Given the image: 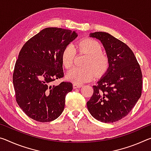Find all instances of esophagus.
<instances>
[{"mask_svg": "<svg viewBox=\"0 0 151 151\" xmlns=\"http://www.w3.org/2000/svg\"><path fill=\"white\" fill-rule=\"evenodd\" d=\"M82 85L81 84H78V83H73V88H80L82 87Z\"/></svg>", "mask_w": 151, "mask_h": 151, "instance_id": "esophagus-1", "label": "esophagus"}]
</instances>
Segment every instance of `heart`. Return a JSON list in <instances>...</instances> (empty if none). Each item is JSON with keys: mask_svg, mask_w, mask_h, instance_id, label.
Here are the masks:
<instances>
[{"mask_svg": "<svg viewBox=\"0 0 151 151\" xmlns=\"http://www.w3.org/2000/svg\"><path fill=\"white\" fill-rule=\"evenodd\" d=\"M76 48L81 52L87 54L88 58L85 68L74 67L68 72L66 78L75 83H83L91 81L95 73L101 75L107 70L109 66V60L106 55L102 54V47L96 40L87 38L81 40L76 45ZM76 48L73 45H68L64 47L61 55L63 66L66 69L73 65L76 56Z\"/></svg>", "mask_w": 151, "mask_h": 151, "instance_id": "1", "label": "heart"}]
</instances>
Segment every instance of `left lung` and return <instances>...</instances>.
Here are the masks:
<instances>
[{"instance_id": "8db88e82", "label": "left lung", "mask_w": 151, "mask_h": 151, "mask_svg": "<svg viewBox=\"0 0 151 151\" xmlns=\"http://www.w3.org/2000/svg\"><path fill=\"white\" fill-rule=\"evenodd\" d=\"M102 43L109 60L108 69L87 103L88 111L101 122L113 123L127 116L142 94V75L133 52L108 33H90Z\"/></svg>"}]
</instances>
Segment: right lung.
I'll list each match as a JSON object with an SVG mask.
<instances>
[{"label":"right lung","instance_id":"right-lung-1","mask_svg":"<svg viewBox=\"0 0 151 151\" xmlns=\"http://www.w3.org/2000/svg\"><path fill=\"white\" fill-rule=\"evenodd\" d=\"M76 37L75 31L45 28L30 38L19 54L13 75L16 101L35 121L49 122L63 113L73 84H52L64 76L62 52Z\"/></svg>","mask_w":151,"mask_h":151}]
</instances>
